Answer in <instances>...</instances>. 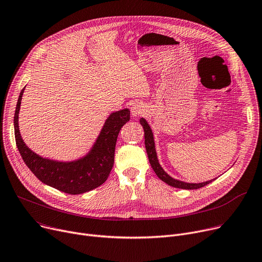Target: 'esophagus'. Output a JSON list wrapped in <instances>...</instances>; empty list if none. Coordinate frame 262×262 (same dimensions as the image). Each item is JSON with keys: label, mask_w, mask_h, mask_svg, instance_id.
<instances>
[{"label": "esophagus", "mask_w": 262, "mask_h": 262, "mask_svg": "<svg viewBox=\"0 0 262 262\" xmlns=\"http://www.w3.org/2000/svg\"><path fill=\"white\" fill-rule=\"evenodd\" d=\"M131 115L133 117H137L139 115H143L146 112V108L142 104H134L131 106Z\"/></svg>", "instance_id": "34e87169"}]
</instances>
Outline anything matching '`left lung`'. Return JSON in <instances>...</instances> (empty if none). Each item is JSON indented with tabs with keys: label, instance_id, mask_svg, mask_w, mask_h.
Masks as SVG:
<instances>
[{
	"label": "left lung",
	"instance_id": "left-lung-1",
	"mask_svg": "<svg viewBox=\"0 0 262 262\" xmlns=\"http://www.w3.org/2000/svg\"><path fill=\"white\" fill-rule=\"evenodd\" d=\"M140 125L143 126L144 131H145V146H146V150H147V154L149 157V162L150 165L152 167V169L154 170V172L156 173V175L159 177V179H162L163 182H165L166 184H168L171 187L174 188H178V189H185V190H195V189H199L203 188L207 185H209L210 183H212L213 180H208V182L201 183V184H189V183H185L182 182V180L175 179L173 177H171L168 173L165 172V170L162 168V166L159 165L158 159H157V155H156V150H155V143H154V137H153V133L152 130L149 126V124L147 123V120L145 118H140L139 119Z\"/></svg>",
	"mask_w": 262,
	"mask_h": 262
}]
</instances>
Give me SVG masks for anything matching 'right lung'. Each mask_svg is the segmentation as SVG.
<instances>
[{
    "instance_id": "obj_1",
    "label": "right lung",
    "mask_w": 262,
    "mask_h": 262,
    "mask_svg": "<svg viewBox=\"0 0 262 262\" xmlns=\"http://www.w3.org/2000/svg\"><path fill=\"white\" fill-rule=\"evenodd\" d=\"M24 90L25 87L17 99L13 124L17 150L30 171L45 185L71 195L83 194L103 185L112 170L116 139L120 129L129 122L130 110L123 109L109 115L87 155L73 162H57L31 151L19 134L18 112Z\"/></svg>"
}]
</instances>
